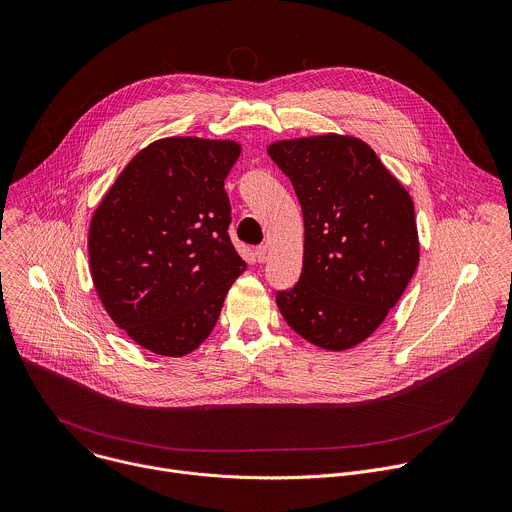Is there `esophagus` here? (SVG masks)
Here are the masks:
<instances>
[{
	"label": "esophagus",
	"mask_w": 512,
	"mask_h": 512,
	"mask_svg": "<svg viewBox=\"0 0 512 512\" xmlns=\"http://www.w3.org/2000/svg\"><path fill=\"white\" fill-rule=\"evenodd\" d=\"M267 255H269L267 245H259V247L255 249V257H257V261H259V263H265V261H267Z\"/></svg>",
	"instance_id": "esophagus-1"
}]
</instances>
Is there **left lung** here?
<instances>
[{
    "label": "left lung",
    "instance_id": "8db88e82",
    "mask_svg": "<svg viewBox=\"0 0 512 512\" xmlns=\"http://www.w3.org/2000/svg\"><path fill=\"white\" fill-rule=\"evenodd\" d=\"M303 213V269L275 301L309 344L344 352L370 337L408 287L420 243L414 203L356 136L321 134L267 148Z\"/></svg>",
    "mask_w": 512,
    "mask_h": 512
}]
</instances>
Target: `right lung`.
<instances>
[{
    "mask_svg": "<svg viewBox=\"0 0 512 512\" xmlns=\"http://www.w3.org/2000/svg\"><path fill=\"white\" fill-rule=\"evenodd\" d=\"M239 154L235 140H154L94 211L88 257L98 297L120 329L158 356L197 350L247 269L229 239L225 191Z\"/></svg>",
    "mask_w": 512,
    "mask_h": 512,
    "instance_id": "1",
    "label": "right lung"
}]
</instances>
